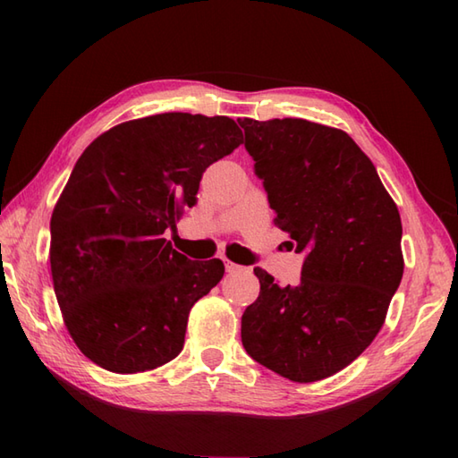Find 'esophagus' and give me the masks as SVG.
<instances>
[{"mask_svg":"<svg viewBox=\"0 0 458 458\" xmlns=\"http://www.w3.org/2000/svg\"><path fill=\"white\" fill-rule=\"evenodd\" d=\"M226 271H228V274L232 276V274H240V271H244V267L238 266V264H234V261L226 259Z\"/></svg>","mask_w":458,"mask_h":458,"instance_id":"34e87169","label":"esophagus"}]
</instances>
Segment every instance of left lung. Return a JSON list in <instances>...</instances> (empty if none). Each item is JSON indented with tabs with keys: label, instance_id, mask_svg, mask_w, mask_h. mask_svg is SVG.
Instances as JSON below:
<instances>
[{
	"label": "left lung",
	"instance_id": "8db88e82",
	"mask_svg": "<svg viewBox=\"0 0 458 458\" xmlns=\"http://www.w3.org/2000/svg\"><path fill=\"white\" fill-rule=\"evenodd\" d=\"M238 123L276 224L305 254L295 287L254 269L259 297L242 315V344L291 382H317L384 325L403 276L400 212L346 131L299 118Z\"/></svg>",
	"mask_w": 458,
	"mask_h": 458
}]
</instances>
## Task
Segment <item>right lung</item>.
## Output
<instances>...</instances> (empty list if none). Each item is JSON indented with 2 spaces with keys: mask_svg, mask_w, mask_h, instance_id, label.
I'll list each match as a JSON object with an SVG mask.
<instances>
[{
  "mask_svg": "<svg viewBox=\"0 0 458 458\" xmlns=\"http://www.w3.org/2000/svg\"><path fill=\"white\" fill-rule=\"evenodd\" d=\"M244 141L226 115L169 112L123 122L76 161L51 218V274L81 352L115 374L167 364L192 305L224 276L220 259L173 250L202 173Z\"/></svg>",
  "mask_w": 458,
  "mask_h": 458,
  "instance_id": "1",
  "label": "right lung"
}]
</instances>
